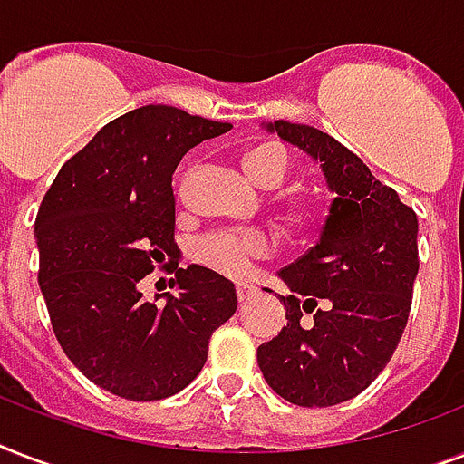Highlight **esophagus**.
Wrapping results in <instances>:
<instances>
[{
	"mask_svg": "<svg viewBox=\"0 0 464 464\" xmlns=\"http://www.w3.org/2000/svg\"><path fill=\"white\" fill-rule=\"evenodd\" d=\"M236 294H238V301L243 304V301H250L257 294V286H253V284H238Z\"/></svg>",
	"mask_w": 464,
	"mask_h": 464,
	"instance_id": "esophagus-1",
	"label": "esophagus"
}]
</instances>
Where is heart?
Masks as SVG:
<instances>
[{"label":"heart","mask_w":464,"mask_h":464,"mask_svg":"<svg viewBox=\"0 0 464 464\" xmlns=\"http://www.w3.org/2000/svg\"><path fill=\"white\" fill-rule=\"evenodd\" d=\"M247 175L260 188H279L289 175L291 160L282 147L265 144L247 151L243 160ZM272 255V240L260 231H217L202 236L192 247V257L211 272L228 279H243L257 260Z\"/></svg>","instance_id":"obj_1"}]
</instances>
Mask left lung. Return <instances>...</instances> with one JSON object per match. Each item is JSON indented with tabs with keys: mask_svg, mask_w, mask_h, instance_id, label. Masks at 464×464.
Here are the masks:
<instances>
[{
	"mask_svg": "<svg viewBox=\"0 0 464 464\" xmlns=\"http://www.w3.org/2000/svg\"><path fill=\"white\" fill-rule=\"evenodd\" d=\"M265 130L320 163L334 195L320 238L279 272L286 327L257 346L276 395L298 407H332L371 385L392 359L419 272V221L359 156L315 127L286 120ZM314 313L305 325L300 317Z\"/></svg>",
	"mask_w": 464,
	"mask_h": 464,
	"instance_id": "8db88e82",
	"label": "left lung"
}]
</instances>
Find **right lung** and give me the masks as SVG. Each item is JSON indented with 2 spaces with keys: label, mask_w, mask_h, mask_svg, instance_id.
Returning a JSON list of instances; mask_svg holds the SVG:
<instances>
[{
  "label": "right lung",
  "mask_w": 464,
  "mask_h": 464,
  "mask_svg": "<svg viewBox=\"0 0 464 464\" xmlns=\"http://www.w3.org/2000/svg\"><path fill=\"white\" fill-rule=\"evenodd\" d=\"M233 125L173 105L120 115L60 168L35 218L38 282L54 337L98 388L151 402L188 388L209 339L238 308L226 276L170 260L178 294L140 282L178 253L173 173L189 149ZM164 304H159L158 298Z\"/></svg>",
  "instance_id": "right-lung-1"
}]
</instances>
